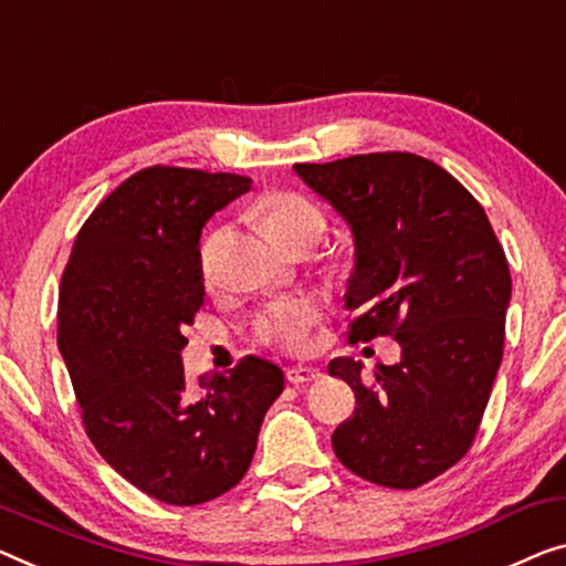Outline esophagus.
I'll list each match as a JSON object with an SVG mask.
<instances>
[{
    "label": "esophagus",
    "mask_w": 566,
    "mask_h": 566,
    "mask_svg": "<svg viewBox=\"0 0 566 566\" xmlns=\"http://www.w3.org/2000/svg\"><path fill=\"white\" fill-rule=\"evenodd\" d=\"M319 376H323V370L312 366H292L286 370V381L290 384H310V381H317Z\"/></svg>",
    "instance_id": "1"
}]
</instances>
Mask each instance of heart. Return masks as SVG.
Here are the masks:
<instances>
[{"instance_id": "obj_1", "label": "heart", "mask_w": 566, "mask_h": 566, "mask_svg": "<svg viewBox=\"0 0 566 566\" xmlns=\"http://www.w3.org/2000/svg\"><path fill=\"white\" fill-rule=\"evenodd\" d=\"M256 221L261 231L280 249L307 247L312 249L325 231V216L310 198L300 192H272L256 206ZM218 233H208L200 243L202 280L213 282V256ZM323 307L315 297H294L269 305L254 323V333L261 343L280 345L284 350H305L310 345L312 327L319 323Z\"/></svg>"}]
</instances>
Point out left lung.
Returning <instances> with one entry per match:
<instances>
[{"label": "left lung", "instance_id": "8db88e82", "mask_svg": "<svg viewBox=\"0 0 566 566\" xmlns=\"http://www.w3.org/2000/svg\"><path fill=\"white\" fill-rule=\"evenodd\" d=\"M348 223L356 261L345 310L350 343L394 335L401 360H331L356 394L333 432L345 468L386 488H419L470 450L503 358L511 272L480 202L454 177L409 151L294 165Z\"/></svg>", "mask_w": 566, "mask_h": 566}]
</instances>
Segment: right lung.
I'll list each match as a JSON object with an SVG mask.
<instances>
[{
  "mask_svg": "<svg viewBox=\"0 0 566 566\" xmlns=\"http://www.w3.org/2000/svg\"><path fill=\"white\" fill-rule=\"evenodd\" d=\"M251 190L231 172L147 167L75 235L61 282L57 348L91 442L142 493L213 501L247 475L282 368L247 356L229 376L185 381V325L202 307L200 233Z\"/></svg>",
  "mask_w": 566,
  "mask_h": 566,
  "instance_id": "add662e5",
  "label": "right lung"
}]
</instances>
